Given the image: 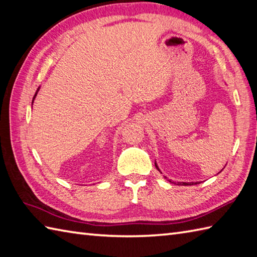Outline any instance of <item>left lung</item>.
<instances>
[{
	"instance_id": "8db88e82",
	"label": "left lung",
	"mask_w": 257,
	"mask_h": 257,
	"mask_svg": "<svg viewBox=\"0 0 257 257\" xmlns=\"http://www.w3.org/2000/svg\"><path fill=\"white\" fill-rule=\"evenodd\" d=\"M155 166H156V168L159 170V168H158L156 163H155ZM159 172H161V170H159ZM165 178H167V177H165ZM169 181L172 182V180H169ZM174 184H176V182H174ZM195 184H198V182H177L176 185H180V186H191V185H195Z\"/></svg>"
}]
</instances>
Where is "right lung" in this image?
Returning <instances> with one entry per match:
<instances>
[{"label": "right lung", "mask_w": 257, "mask_h": 257, "mask_svg": "<svg viewBox=\"0 0 257 257\" xmlns=\"http://www.w3.org/2000/svg\"><path fill=\"white\" fill-rule=\"evenodd\" d=\"M38 91V90H37ZM37 91H36V93H35V95H34V99H35V96L37 95ZM34 99H33V101H34Z\"/></svg>", "instance_id": "right-lung-1"}]
</instances>
